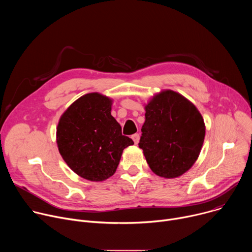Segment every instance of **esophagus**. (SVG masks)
<instances>
[{"label": "esophagus", "instance_id": "34e87169", "mask_svg": "<svg viewBox=\"0 0 252 252\" xmlns=\"http://www.w3.org/2000/svg\"><path fill=\"white\" fill-rule=\"evenodd\" d=\"M131 138L133 139V141H134L135 145H137L138 141H139V134H138V133H134V134H132Z\"/></svg>", "mask_w": 252, "mask_h": 252}]
</instances>
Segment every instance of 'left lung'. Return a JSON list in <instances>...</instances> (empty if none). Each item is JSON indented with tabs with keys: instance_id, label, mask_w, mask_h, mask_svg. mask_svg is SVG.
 Instances as JSON below:
<instances>
[{
	"instance_id": "1",
	"label": "left lung",
	"mask_w": 252,
	"mask_h": 252,
	"mask_svg": "<svg viewBox=\"0 0 252 252\" xmlns=\"http://www.w3.org/2000/svg\"><path fill=\"white\" fill-rule=\"evenodd\" d=\"M138 147L158 175L173 178L188 171L197 159L205 126L196 107L173 91L157 94L146 106Z\"/></svg>"
}]
</instances>
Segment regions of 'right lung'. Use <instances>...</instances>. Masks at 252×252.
<instances>
[{
    "mask_svg": "<svg viewBox=\"0 0 252 252\" xmlns=\"http://www.w3.org/2000/svg\"><path fill=\"white\" fill-rule=\"evenodd\" d=\"M112 100L97 93L77 99L62 116L57 142L66 164L80 176L101 182L112 176L123 151L133 141L111 115Z\"/></svg>",
    "mask_w": 252,
    "mask_h": 252,
    "instance_id": "1",
    "label": "right lung"
}]
</instances>
